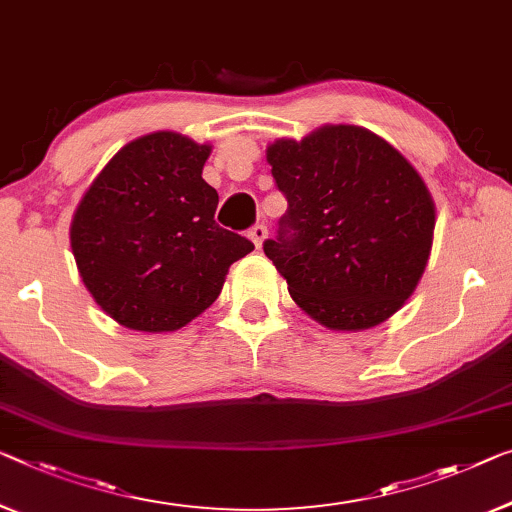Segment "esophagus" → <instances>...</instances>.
I'll return each mask as SVG.
<instances>
[{
  "mask_svg": "<svg viewBox=\"0 0 512 512\" xmlns=\"http://www.w3.org/2000/svg\"><path fill=\"white\" fill-rule=\"evenodd\" d=\"M266 234H269V232H266V227L264 225H255L253 227V230H250L248 232V236H250V241H253L255 243V248L259 250V248H262V243H264V239H266Z\"/></svg>",
  "mask_w": 512,
  "mask_h": 512,
  "instance_id": "esophagus-1",
  "label": "esophagus"
}]
</instances>
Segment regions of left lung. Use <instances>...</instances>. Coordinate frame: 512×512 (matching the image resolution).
I'll list each match as a JSON object with an SVG mask.
<instances>
[{
    "instance_id": "8db88e82",
    "label": "left lung",
    "mask_w": 512,
    "mask_h": 512,
    "mask_svg": "<svg viewBox=\"0 0 512 512\" xmlns=\"http://www.w3.org/2000/svg\"><path fill=\"white\" fill-rule=\"evenodd\" d=\"M266 160L289 207L264 253L294 303L331 331L393 317L423 278L437 223L416 167L352 124L280 137Z\"/></svg>"
}]
</instances>
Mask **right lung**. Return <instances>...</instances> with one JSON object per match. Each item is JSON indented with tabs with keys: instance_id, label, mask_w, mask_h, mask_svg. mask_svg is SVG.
<instances>
[{
	"instance_id": "obj_1",
	"label": "right lung",
	"mask_w": 512,
	"mask_h": 512,
	"mask_svg": "<svg viewBox=\"0 0 512 512\" xmlns=\"http://www.w3.org/2000/svg\"><path fill=\"white\" fill-rule=\"evenodd\" d=\"M211 144L156 131L121 147L73 213L71 250L87 292L133 331L165 333L218 299L246 236L223 230L202 179Z\"/></svg>"
}]
</instances>
